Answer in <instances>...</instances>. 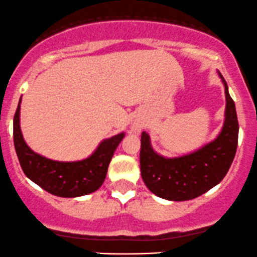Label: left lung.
I'll list each match as a JSON object with an SVG mask.
<instances>
[{
  "mask_svg": "<svg viewBox=\"0 0 257 257\" xmlns=\"http://www.w3.org/2000/svg\"><path fill=\"white\" fill-rule=\"evenodd\" d=\"M226 93V119L215 141L184 157L166 159L153 151L148 134L141 136V175L151 192L167 200H191L204 194L223 180L234 159L238 146V117L220 74Z\"/></svg>",
  "mask_w": 257,
  "mask_h": 257,
  "instance_id": "8db88e82",
  "label": "left lung"
}]
</instances>
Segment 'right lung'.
Here are the masks:
<instances>
[{
  "label": "right lung",
  "mask_w": 257,
  "mask_h": 257,
  "mask_svg": "<svg viewBox=\"0 0 257 257\" xmlns=\"http://www.w3.org/2000/svg\"><path fill=\"white\" fill-rule=\"evenodd\" d=\"M20 100L13 120L14 148L23 171L37 186L63 198L81 197L97 191L104 182L109 163L123 134L104 140L87 159L74 163L54 161L33 152L25 143L19 125Z\"/></svg>",
  "instance_id": "right-lung-1"
}]
</instances>
